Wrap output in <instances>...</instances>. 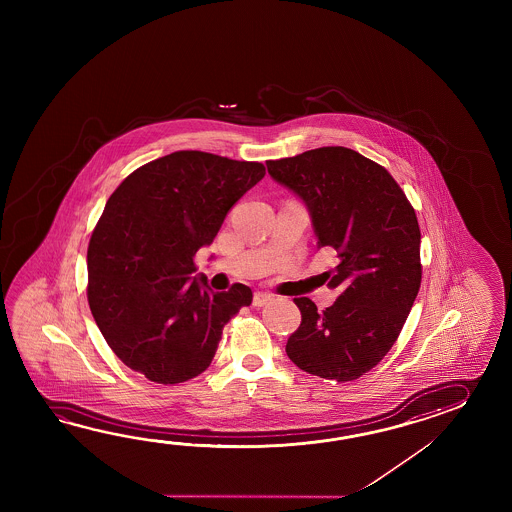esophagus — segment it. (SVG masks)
<instances>
[{
    "instance_id": "obj_1",
    "label": "esophagus",
    "mask_w": 512,
    "mask_h": 512,
    "mask_svg": "<svg viewBox=\"0 0 512 512\" xmlns=\"http://www.w3.org/2000/svg\"><path fill=\"white\" fill-rule=\"evenodd\" d=\"M271 300V294L260 293V291H258V293H254V298H252V305H254V307H263V305L269 304Z\"/></svg>"
}]
</instances>
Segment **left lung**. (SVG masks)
Masks as SVG:
<instances>
[{
    "label": "left lung",
    "mask_w": 512,
    "mask_h": 512,
    "mask_svg": "<svg viewBox=\"0 0 512 512\" xmlns=\"http://www.w3.org/2000/svg\"><path fill=\"white\" fill-rule=\"evenodd\" d=\"M272 179L304 199L318 247L338 252L329 272L337 302L318 311L294 298L302 324L287 340L300 370L355 381L392 349L421 287V230L390 172L355 150L324 146L267 161Z\"/></svg>",
    "instance_id": "left-lung-1"
}]
</instances>
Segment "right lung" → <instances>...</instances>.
I'll return each instance as SVG.
<instances>
[{"instance_id":"1","label":"right lung","mask_w":512,"mask_h":512,"mask_svg":"<svg viewBox=\"0 0 512 512\" xmlns=\"http://www.w3.org/2000/svg\"><path fill=\"white\" fill-rule=\"evenodd\" d=\"M263 175L261 163L181 150L137 168L109 197L87 247V302L109 348L148 381L203 373L225 324L252 304L243 283L214 293L190 274Z\"/></svg>"}]
</instances>
